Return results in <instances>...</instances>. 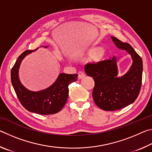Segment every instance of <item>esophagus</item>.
I'll return each instance as SVG.
<instances>
[{
  "label": "esophagus",
  "instance_id": "obj_1",
  "mask_svg": "<svg viewBox=\"0 0 152 152\" xmlns=\"http://www.w3.org/2000/svg\"><path fill=\"white\" fill-rule=\"evenodd\" d=\"M78 78H79V79L83 78L85 76V74H84V73L83 72H82V71L78 72Z\"/></svg>",
  "mask_w": 152,
  "mask_h": 152
}]
</instances>
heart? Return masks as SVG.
<instances>
[{"label":"heart","instance_id":"1","mask_svg":"<svg viewBox=\"0 0 152 152\" xmlns=\"http://www.w3.org/2000/svg\"><path fill=\"white\" fill-rule=\"evenodd\" d=\"M88 56L90 58H92L95 61H101L104 58V51L102 50H99L97 51H92L89 53Z\"/></svg>","mask_w":152,"mask_h":152}]
</instances>
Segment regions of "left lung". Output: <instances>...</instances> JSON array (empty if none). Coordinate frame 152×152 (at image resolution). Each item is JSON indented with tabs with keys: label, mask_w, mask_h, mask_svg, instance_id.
Masks as SVG:
<instances>
[{
	"label": "left lung",
	"mask_w": 152,
	"mask_h": 152,
	"mask_svg": "<svg viewBox=\"0 0 152 152\" xmlns=\"http://www.w3.org/2000/svg\"><path fill=\"white\" fill-rule=\"evenodd\" d=\"M113 43L121 50L131 55L133 63L127 72L118 76L117 58L88 64L84 67L87 76L94 80L93 100L101 109L116 110L133 103L140 94L142 81V60L129 43L111 37Z\"/></svg>",
	"instance_id": "left-lung-1"
}]
</instances>
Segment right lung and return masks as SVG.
Instances as JSON below:
<instances>
[{"label":"right lung","mask_w":152,"mask_h":152,"mask_svg":"<svg viewBox=\"0 0 152 152\" xmlns=\"http://www.w3.org/2000/svg\"><path fill=\"white\" fill-rule=\"evenodd\" d=\"M45 46L44 48H48ZM34 50H26L20 54L11 70V82L21 104L30 112L39 115H51L60 111L68 98V86L78 79V74L61 73L50 86L39 91H31L20 82L19 70L25 56Z\"/></svg>","instance_id":"right-lung-1"}]
</instances>
